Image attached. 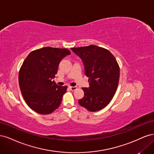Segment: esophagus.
<instances>
[{
  "label": "esophagus",
  "instance_id": "obj_1",
  "mask_svg": "<svg viewBox=\"0 0 154 154\" xmlns=\"http://www.w3.org/2000/svg\"><path fill=\"white\" fill-rule=\"evenodd\" d=\"M69 88L71 89V91H75L76 89H77V87H72V86H69Z\"/></svg>",
  "mask_w": 154,
  "mask_h": 154
}]
</instances>
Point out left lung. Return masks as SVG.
Returning <instances> with one entry per match:
<instances>
[{"label":"left lung","instance_id":"left-lung-1","mask_svg":"<svg viewBox=\"0 0 154 154\" xmlns=\"http://www.w3.org/2000/svg\"><path fill=\"white\" fill-rule=\"evenodd\" d=\"M82 60L89 87L82 88L84 96L78 100L91 112L101 110L112 99L119 79V67L109 50L91 45L71 48Z\"/></svg>","mask_w":154,"mask_h":154}]
</instances>
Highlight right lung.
Segmentation results:
<instances>
[{
    "label": "right lung",
    "mask_w": 154,
    "mask_h": 154,
    "mask_svg": "<svg viewBox=\"0 0 154 154\" xmlns=\"http://www.w3.org/2000/svg\"><path fill=\"white\" fill-rule=\"evenodd\" d=\"M71 54L67 49L45 47L32 51L20 69L18 82L23 97L30 108L41 114L57 109L67 91L53 79L61 60Z\"/></svg>",
    "instance_id": "add662e5"
}]
</instances>
